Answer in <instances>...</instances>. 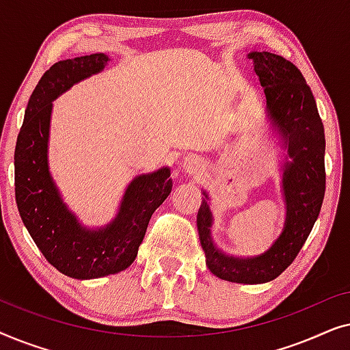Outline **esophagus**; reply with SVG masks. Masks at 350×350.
Listing matches in <instances>:
<instances>
[{"instance_id": "obj_1", "label": "esophagus", "mask_w": 350, "mask_h": 350, "mask_svg": "<svg viewBox=\"0 0 350 350\" xmlns=\"http://www.w3.org/2000/svg\"><path fill=\"white\" fill-rule=\"evenodd\" d=\"M199 167H200V161L194 156H188L183 162V169L186 172H189V174H194V172H198Z\"/></svg>"}]
</instances>
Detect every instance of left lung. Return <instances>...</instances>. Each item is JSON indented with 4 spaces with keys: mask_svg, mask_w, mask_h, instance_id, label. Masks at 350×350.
<instances>
[{
    "mask_svg": "<svg viewBox=\"0 0 350 350\" xmlns=\"http://www.w3.org/2000/svg\"><path fill=\"white\" fill-rule=\"evenodd\" d=\"M255 73L265 88L267 113L284 138L290 162L284 165L282 189L286 204L284 231L262 255L229 256L212 239L208 196L198 212V231L207 267L236 284H266L288 267L312 231L325 196V132L312 90L296 66L271 52H250Z\"/></svg>",
    "mask_w": 350,
    "mask_h": 350,
    "instance_id": "8db88e82",
    "label": "left lung"
}]
</instances>
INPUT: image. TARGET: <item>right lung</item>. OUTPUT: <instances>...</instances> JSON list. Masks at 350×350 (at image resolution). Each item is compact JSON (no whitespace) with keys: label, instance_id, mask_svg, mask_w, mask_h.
<instances>
[{"label":"right lung","instance_id":"add662e5","mask_svg":"<svg viewBox=\"0 0 350 350\" xmlns=\"http://www.w3.org/2000/svg\"><path fill=\"white\" fill-rule=\"evenodd\" d=\"M108 60L107 54H90L52 65L28 100L14 152L16 202L23 224L46 260L79 280L127 269L135 261L151 215L172 191L169 167L135 176L116 218L98 229L84 228L60 198L47 164L52 100L100 73Z\"/></svg>","mask_w":350,"mask_h":350}]
</instances>
